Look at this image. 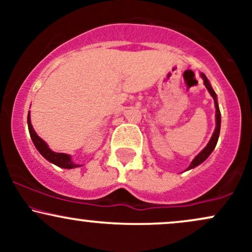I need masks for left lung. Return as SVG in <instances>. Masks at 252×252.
I'll return each mask as SVG.
<instances>
[{
	"mask_svg": "<svg viewBox=\"0 0 252 252\" xmlns=\"http://www.w3.org/2000/svg\"><path fill=\"white\" fill-rule=\"evenodd\" d=\"M200 76H201L202 79H204V85L206 86L207 90H209L210 94H211V96H212L213 100H215V106H216V124H217V126H216L215 132H213L212 137H211L210 142L207 143V146L205 147V148L202 149L201 152L199 153V154L196 155L194 158H193V161H192V162H190V164H189V168H187V169L194 168V167L199 166V164L204 162V161L206 160L207 158H209V156L211 155V153H212L213 150H215V148H216L217 142H218V138H219V132H220V121H221V120H220V110H219V106H218V100H217V94H216V92L213 91L212 86H211V84H210V82H209V79H207V77L205 76L204 73H200Z\"/></svg>",
	"mask_w": 252,
	"mask_h": 252,
	"instance_id": "1",
	"label": "left lung"
}]
</instances>
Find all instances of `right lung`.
<instances>
[{
	"label": "right lung",
	"mask_w": 252,
	"mask_h": 252,
	"mask_svg": "<svg viewBox=\"0 0 252 252\" xmlns=\"http://www.w3.org/2000/svg\"><path fill=\"white\" fill-rule=\"evenodd\" d=\"M27 123H28V130H30V135L32 141H33L34 146L37 149V152L41 154L43 158H46L50 162L54 163L58 167H62V168H66V169H71V168H76V167H80L82 164H77L72 161V158L68 154H63V153H56L53 150L50 149V147L47 146V143L42 140L41 137H39L37 134L35 132V130L33 129V126L31 123V115L28 112V117H27Z\"/></svg>",
	"instance_id": "obj_1"
}]
</instances>
